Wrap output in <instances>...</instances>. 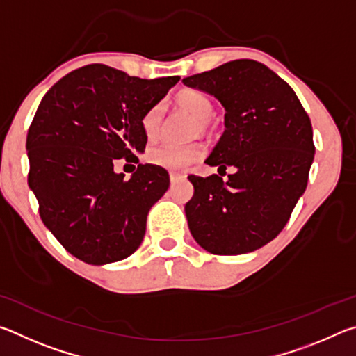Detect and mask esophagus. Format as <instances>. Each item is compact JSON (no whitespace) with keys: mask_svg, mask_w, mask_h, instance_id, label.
<instances>
[{"mask_svg":"<svg viewBox=\"0 0 356 356\" xmlns=\"http://www.w3.org/2000/svg\"><path fill=\"white\" fill-rule=\"evenodd\" d=\"M186 176L185 174H180V172H171L170 174V179H171V184H176L179 180H184Z\"/></svg>","mask_w":356,"mask_h":356,"instance_id":"34e87169","label":"esophagus"}]
</instances>
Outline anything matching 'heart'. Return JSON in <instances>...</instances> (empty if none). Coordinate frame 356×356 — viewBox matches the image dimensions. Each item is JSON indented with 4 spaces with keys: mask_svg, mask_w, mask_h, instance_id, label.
I'll use <instances>...</instances> for the list:
<instances>
[{
    "mask_svg": "<svg viewBox=\"0 0 356 356\" xmlns=\"http://www.w3.org/2000/svg\"><path fill=\"white\" fill-rule=\"evenodd\" d=\"M176 105L182 110L188 111L193 118L196 119L195 131L207 134L212 127V119L215 108L212 100L206 94L197 91V89H182L176 95ZM161 125H163V106L155 105L144 114L141 120V127L144 135L149 140H155L160 135ZM204 155V146L201 143H190V144H160V146L152 147L147 152V160L152 165L170 171H184L190 165L195 163Z\"/></svg>",
    "mask_w": 356,
    "mask_h": 356,
    "instance_id": "obj_1",
    "label": "heart"
}]
</instances>
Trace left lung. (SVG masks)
Listing matches in <instances>:
<instances>
[{
    "mask_svg": "<svg viewBox=\"0 0 356 356\" xmlns=\"http://www.w3.org/2000/svg\"><path fill=\"white\" fill-rule=\"evenodd\" d=\"M182 81L226 108V130L206 163L218 171L236 168L227 180L188 176L195 186L185 204L191 236L218 256L261 248L282 231L308 185L316 152L308 113L282 78L252 59Z\"/></svg>",
    "mask_w": 356,
    "mask_h": 356,
    "instance_id": "8db88e82",
    "label": "left lung"
}]
</instances>
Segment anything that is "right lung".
Here are the masks:
<instances>
[{
	"label": "right lung",
	"instance_id": "obj_1",
	"mask_svg": "<svg viewBox=\"0 0 356 356\" xmlns=\"http://www.w3.org/2000/svg\"><path fill=\"white\" fill-rule=\"evenodd\" d=\"M179 80H143L89 64L42 99L26 136L28 185L44 225L80 261H122L141 245L149 210L166 193L170 174L138 163L127 181L113 172V161H140L135 154L147 143L143 116Z\"/></svg>",
	"mask_w": 356,
	"mask_h": 356
}]
</instances>
